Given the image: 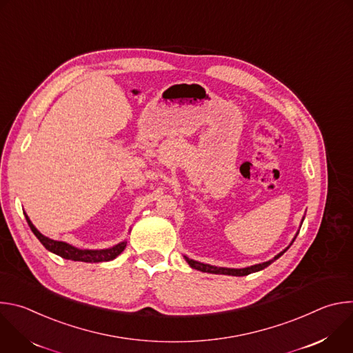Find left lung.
<instances>
[{
	"label": "left lung",
	"mask_w": 353,
	"mask_h": 353,
	"mask_svg": "<svg viewBox=\"0 0 353 353\" xmlns=\"http://www.w3.org/2000/svg\"><path fill=\"white\" fill-rule=\"evenodd\" d=\"M296 239V237H294ZM293 239V241H294ZM292 241V243H293ZM289 248V247H288ZM285 248L282 253H279L278 256H275L272 260L267 261V263H263V264H257V265H251V267H247V268H241V270H234V268H221V267H214V265H208V264H203V263H198V261H194V260H190L188 257H185V261L188 263V265L194 270H198V271H203V272H208V274H223V275H233V276H244V275H248L251 272H257V271H261L264 268H267L270 264H272L275 260H278L285 251L288 250Z\"/></svg>",
	"instance_id": "obj_1"
}]
</instances>
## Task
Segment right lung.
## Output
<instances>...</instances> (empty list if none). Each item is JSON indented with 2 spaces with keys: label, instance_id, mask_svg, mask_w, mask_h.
<instances>
[{
  "label": "right lung",
  "instance_id": "1",
  "mask_svg": "<svg viewBox=\"0 0 353 353\" xmlns=\"http://www.w3.org/2000/svg\"><path fill=\"white\" fill-rule=\"evenodd\" d=\"M25 218L28 221V225L30 226L32 232L34 233V236L40 240V243L52 253L65 259V260H72V261H83V263H102V261H110L113 259H116L119 254L123 253V250L127 245V241L119 243L112 248H105V250H81L77 248L68 243L64 241H57L53 239H48L46 236H43L30 222V219L28 218V215L25 214Z\"/></svg>",
  "mask_w": 353,
  "mask_h": 353
}]
</instances>
